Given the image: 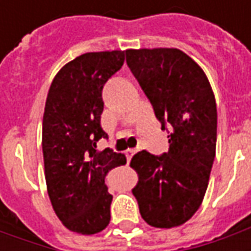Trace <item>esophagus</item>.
Listing matches in <instances>:
<instances>
[{"label":"esophagus","mask_w":251,"mask_h":251,"mask_svg":"<svg viewBox=\"0 0 251 251\" xmlns=\"http://www.w3.org/2000/svg\"><path fill=\"white\" fill-rule=\"evenodd\" d=\"M137 152H138V150H127L126 151V156H127V159L131 160V158H132V156H134Z\"/></svg>","instance_id":"1"}]
</instances>
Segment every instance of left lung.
I'll return each instance as SVG.
<instances>
[{"label": "left lung", "instance_id": "left-lung-1", "mask_svg": "<svg viewBox=\"0 0 251 251\" xmlns=\"http://www.w3.org/2000/svg\"><path fill=\"white\" fill-rule=\"evenodd\" d=\"M131 73L145 92L169 151L156 156L135 153L138 173L132 194L142 219L155 227L183 225L201 205L217 148V103L207 75L178 49L126 51Z\"/></svg>", "mask_w": 251, "mask_h": 251}]
</instances>
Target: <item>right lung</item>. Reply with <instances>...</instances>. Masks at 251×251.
I'll return each mask as SVG.
<instances>
[{"mask_svg":"<svg viewBox=\"0 0 251 251\" xmlns=\"http://www.w3.org/2000/svg\"><path fill=\"white\" fill-rule=\"evenodd\" d=\"M126 60V51L85 53L54 76L43 114L44 176L54 212L71 232L99 233L110 222L113 196L104 178L126 165L110 148L96 150L107 138L100 126L101 91Z\"/></svg>","mask_w":251,"mask_h":251,"instance_id":"obj_1","label":"right lung"}]
</instances>
